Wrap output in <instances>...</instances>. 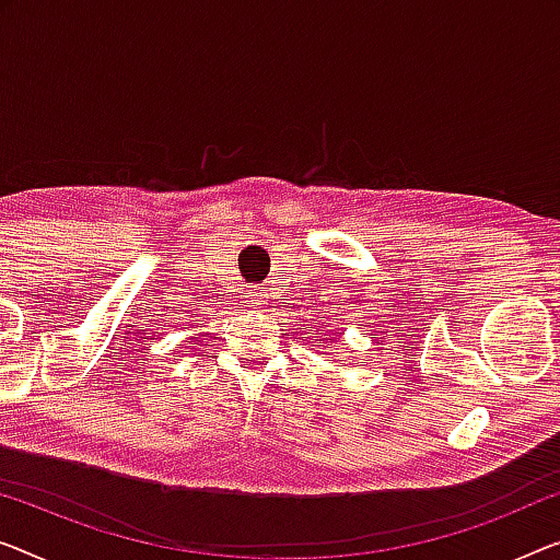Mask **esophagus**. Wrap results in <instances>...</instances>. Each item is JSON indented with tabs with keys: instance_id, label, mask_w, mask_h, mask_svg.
Wrapping results in <instances>:
<instances>
[{
	"instance_id": "obj_1",
	"label": "esophagus",
	"mask_w": 560,
	"mask_h": 560,
	"mask_svg": "<svg viewBox=\"0 0 560 560\" xmlns=\"http://www.w3.org/2000/svg\"><path fill=\"white\" fill-rule=\"evenodd\" d=\"M252 304H254V306H261V304H264V294H261V291H258V289L252 291Z\"/></svg>"
}]
</instances>
